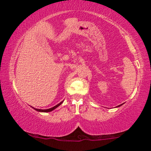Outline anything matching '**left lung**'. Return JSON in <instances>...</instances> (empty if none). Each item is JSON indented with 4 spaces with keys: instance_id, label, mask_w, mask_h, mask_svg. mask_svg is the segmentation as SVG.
<instances>
[{
    "instance_id": "left-lung-1",
    "label": "left lung",
    "mask_w": 151,
    "mask_h": 151,
    "mask_svg": "<svg viewBox=\"0 0 151 151\" xmlns=\"http://www.w3.org/2000/svg\"><path fill=\"white\" fill-rule=\"evenodd\" d=\"M121 105H123V104H121V105H119V106H117L116 107H119V106H121Z\"/></svg>"
}]
</instances>
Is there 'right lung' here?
I'll list each match as a JSON object with an SVG mask.
<instances>
[{"mask_svg":"<svg viewBox=\"0 0 151 151\" xmlns=\"http://www.w3.org/2000/svg\"><path fill=\"white\" fill-rule=\"evenodd\" d=\"M62 103H63V101L60 102V103H59L58 104H57L56 106H55L52 107V108H50V109H35V108H34V107H32V106H31V107H32V109H34L35 111H39V112H45V113H47V112H50V111H52L55 110V109L58 108L59 106L61 105Z\"/></svg>","mask_w":151,"mask_h":151,"instance_id":"right-lung-1","label":"right lung"}]
</instances>
